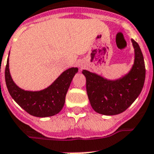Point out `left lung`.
<instances>
[{"instance_id": "1", "label": "left lung", "mask_w": 154, "mask_h": 154, "mask_svg": "<svg viewBox=\"0 0 154 154\" xmlns=\"http://www.w3.org/2000/svg\"><path fill=\"white\" fill-rule=\"evenodd\" d=\"M134 49V61L131 70L123 77L108 80L84 69L86 90L95 112L105 116L118 115L128 108L142 92L146 78L144 57L139 45L131 39Z\"/></svg>"}]
</instances>
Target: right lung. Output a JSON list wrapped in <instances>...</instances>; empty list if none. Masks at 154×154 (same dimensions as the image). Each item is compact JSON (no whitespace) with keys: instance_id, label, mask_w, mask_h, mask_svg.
Listing matches in <instances>:
<instances>
[{"instance_id":"add662e5","label":"right lung","mask_w":154,"mask_h":154,"mask_svg":"<svg viewBox=\"0 0 154 154\" xmlns=\"http://www.w3.org/2000/svg\"><path fill=\"white\" fill-rule=\"evenodd\" d=\"M8 62V57L5 73L6 85L12 99L24 111L33 116L43 118L54 116L62 109L71 81L78 72L77 67L65 70L47 88L33 92L22 89L15 84L10 74Z\"/></svg>"}]
</instances>
